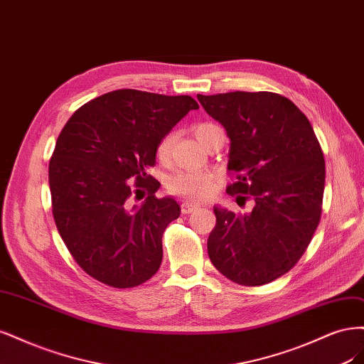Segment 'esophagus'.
<instances>
[{
	"mask_svg": "<svg viewBox=\"0 0 364 364\" xmlns=\"http://www.w3.org/2000/svg\"><path fill=\"white\" fill-rule=\"evenodd\" d=\"M198 208H199L198 204H193V203H189V201H184V203L181 204V212H183L184 215H189V213L195 212V210H198Z\"/></svg>",
	"mask_w": 364,
	"mask_h": 364,
	"instance_id": "34e87169",
	"label": "esophagus"
}]
</instances>
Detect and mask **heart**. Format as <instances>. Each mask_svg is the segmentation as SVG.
I'll list each match as a JSON object with an SVG mask.
<instances>
[{
  "instance_id": "1",
  "label": "heart",
  "mask_w": 364,
  "mask_h": 364,
  "mask_svg": "<svg viewBox=\"0 0 364 364\" xmlns=\"http://www.w3.org/2000/svg\"><path fill=\"white\" fill-rule=\"evenodd\" d=\"M193 133L203 146H208L219 136H224V130L215 122H199L193 125ZM175 134L168 133L157 144V159L166 163L171 157ZM168 191L173 195H180L187 199H203L213 192V177L204 171L181 169L172 173L166 183Z\"/></svg>"
}]
</instances>
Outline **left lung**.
Listing matches in <instances>:
<instances>
[{
    "instance_id": "1",
    "label": "left lung",
    "mask_w": 364,
    "mask_h": 364,
    "mask_svg": "<svg viewBox=\"0 0 364 364\" xmlns=\"http://www.w3.org/2000/svg\"><path fill=\"white\" fill-rule=\"evenodd\" d=\"M230 137V195H250L251 213L215 207L208 257L242 286H262L289 272L318 228L325 189L323 152L307 116L274 92L196 95Z\"/></svg>"
}]
</instances>
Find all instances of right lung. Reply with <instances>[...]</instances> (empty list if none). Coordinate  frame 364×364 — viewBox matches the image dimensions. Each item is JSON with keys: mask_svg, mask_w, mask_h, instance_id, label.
<instances>
[{"mask_svg": "<svg viewBox=\"0 0 364 364\" xmlns=\"http://www.w3.org/2000/svg\"><path fill=\"white\" fill-rule=\"evenodd\" d=\"M189 95L168 97L119 89L89 101L58 134L48 178L58 232L86 274L128 289L145 283L161 264V236L180 216L173 198H156L160 183L146 173L156 148L191 110ZM149 191L129 201V181ZM137 198V195H136Z\"/></svg>", "mask_w": 364, "mask_h": 364, "instance_id": "add662e5", "label": "right lung"}]
</instances>
